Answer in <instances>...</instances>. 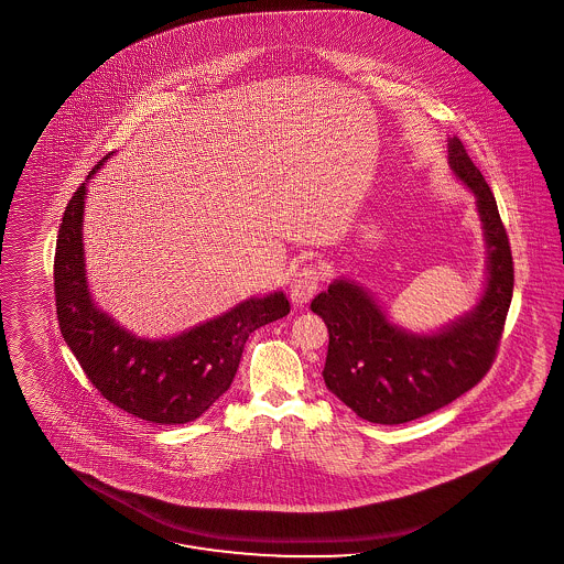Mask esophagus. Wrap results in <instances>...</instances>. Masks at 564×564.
Listing matches in <instances>:
<instances>
[{"instance_id": "obj_1", "label": "esophagus", "mask_w": 564, "mask_h": 564, "mask_svg": "<svg viewBox=\"0 0 564 564\" xmlns=\"http://www.w3.org/2000/svg\"><path fill=\"white\" fill-rule=\"evenodd\" d=\"M321 281V271L316 267H304L293 274L292 285H290V297L295 306H304L313 300Z\"/></svg>"}]
</instances>
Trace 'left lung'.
I'll use <instances>...</instances> for the list:
<instances>
[{
  "label": "left lung",
  "instance_id": "left-lung-1",
  "mask_svg": "<svg viewBox=\"0 0 564 564\" xmlns=\"http://www.w3.org/2000/svg\"><path fill=\"white\" fill-rule=\"evenodd\" d=\"M449 170L476 199L487 251L485 283L468 313L430 332L397 325L376 295L338 276L311 308L329 332L323 380L371 424H405L449 405L489 371L514 290L512 251L489 184L459 138L447 140Z\"/></svg>",
  "mask_w": 564,
  "mask_h": 564
}]
</instances>
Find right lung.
Instances as JSON below:
<instances>
[{"instance_id": "right-lung-1", "label": "right lung", "mask_w": 564, "mask_h": 564, "mask_svg": "<svg viewBox=\"0 0 564 564\" xmlns=\"http://www.w3.org/2000/svg\"><path fill=\"white\" fill-rule=\"evenodd\" d=\"M111 158L113 153L94 165L61 223L54 256L58 325L88 380L107 401L159 426L186 424L230 388L249 334L288 315L290 302L283 292L251 295L170 338H140L119 325L91 295L84 249L88 182Z\"/></svg>"}]
</instances>
